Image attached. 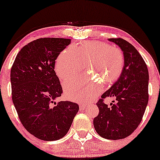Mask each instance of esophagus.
Here are the masks:
<instances>
[{
    "label": "esophagus",
    "instance_id": "esophagus-1",
    "mask_svg": "<svg viewBox=\"0 0 160 160\" xmlns=\"http://www.w3.org/2000/svg\"><path fill=\"white\" fill-rule=\"evenodd\" d=\"M86 105L84 104H80L79 105V108H80V110H83V109L86 108Z\"/></svg>",
    "mask_w": 160,
    "mask_h": 160
}]
</instances>
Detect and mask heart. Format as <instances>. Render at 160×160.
Returning <instances> with one entry per match:
<instances>
[{"instance_id":"heart-1","label":"heart","mask_w":160,"mask_h":160,"mask_svg":"<svg viewBox=\"0 0 160 160\" xmlns=\"http://www.w3.org/2000/svg\"><path fill=\"white\" fill-rule=\"evenodd\" d=\"M82 64L89 74L66 80L62 86L68 100L86 102L100 94L102 82L111 84L120 78L125 65L124 54L120 48L103 42H87L64 49L57 58L54 69L63 80L78 74Z\"/></svg>"}]
</instances>
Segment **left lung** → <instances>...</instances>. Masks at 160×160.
I'll return each mask as SVG.
<instances>
[{"label": "left lung", "instance_id": "obj_1", "mask_svg": "<svg viewBox=\"0 0 160 160\" xmlns=\"http://www.w3.org/2000/svg\"><path fill=\"white\" fill-rule=\"evenodd\" d=\"M110 42L120 48L125 65L118 80L101 96L97 102L99 114L93 120L100 137L121 139L132 134L142 120L148 102V71L138 51L122 38H110ZM107 97L116 99L110 106L104 103Z\"/></svg>", "mask_w": 160, "mask_h": 160}]
</instances>
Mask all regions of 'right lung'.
I'll use <instances>...</instances> for the list:
<instances>
[{
  "instance_id": "1",
  "label": "right lung",
  "mask_w": 160,
  "mask_h": 160,
  "mask_svg": "<svg viewBox=\"0 0 160 160\" xmlns=\"http://www.w3.org/2000/svg\"><path fill=\"white\" fill-rule=\"evenodd\" d=\"M70 43L66 38L33 40L18 52L11 68L12 101L20 120L42 140L62 138L79 111L75 102L54 101L62 93L54 72L55 60Z\"/></svg>"
}]
</instances>
